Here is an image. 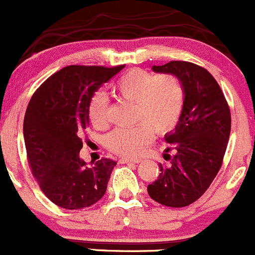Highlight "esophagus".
Returning a JSON list of instances; mask_svg holds the SVG:
<instances>
[{"label":"esophagus","instance_id":"obj_1","mask_svg":"<svg viewBox=\"0 0 255 255\" xmlns=\"http://www.w3.org/2000/svg\"><path fill=\"white\" fill-rule=\"evenodd\" d=\"M121 163H139L141 160H132V158H121Z\"/></svg>","mask_w":255,"mask_h":255}]
</instances>
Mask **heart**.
I'll list each match as a JSON object with an SVG mask.
<instances>
[{
	"label": "heart",
	"instance_id": "obj_1",
	"mask_svg": "<svg viewBox=\"0 0 255 255\" xmlns=\"http://www.w3.org/2000/svg\"><path fill=\"white\" fill-rule=\"evenodd\" d=\"M120 101L133 103L132 128H117L104 138V144L122 157L139 156L153 139L154 132L166 134L177 126L185 107V88L175 74L154 77L139 69L127 71L112 87ZM89 120L97 128L108 122V98L97 93L88 108Z\"/></svg>",
	"mask_w": 255,
	"mask_h": 255
}]
</instances>
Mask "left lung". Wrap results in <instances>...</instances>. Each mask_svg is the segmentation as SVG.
I'll list each match as a JSON object with an SVG mask.
<instances>
[{
	"label": "left lung",
	"mask_w": 255,
	"mask_h": 255,
	"mask_svg": "<svg viewBox=\"0 0 255 255\" xmlns=\"http://www.w3.org/2000/svg\"><path fill=\"white\" fill-rule=\"evenodd\" d=\"M156 73L175 74L185 88V107L177 126L165 135L175 156L147 186L151 199L171 208L195 203L209 189L223 163L232 117L218 82L206 69L189 61L152 66ZM170 156V154H168Z\"/></svg>",
	"instance_id": "obj_1"
}]
</instances>
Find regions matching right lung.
Masks as SVG:
<instances>
[{"label":"right lung","instance_id":"1","mask_svg":"<svg viewBox=\"0 0 255 255\" xmlns=\"http://www.w3.org/2000/svg\"><path fill=\"white\" fill-rule=\"evenodd\" d=\"M125 65H70L47 78L34 93L23 120L27 161L47 199L69 210L93 205L106 194L116 161L88 166L79 157L89 126V103Z\"/></svg>","mask_w":255,"mask_h":255}]
</instances>
